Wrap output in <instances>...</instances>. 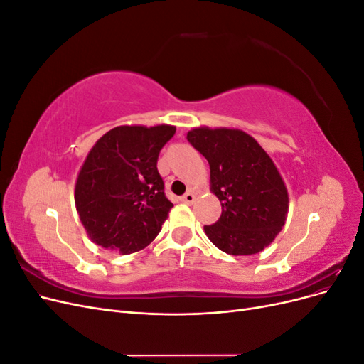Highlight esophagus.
Returning a JSON list of instances; mask_svg holds the SVG:
<instances>
[{"label": "esophagus", "mask_w": 364, "mask_h": 364, "mask_svg": "<svg viewBox=\"0 0 364 364\" xmlns=\"http://www.w3.org/2000/svg\"><path fill=\"white\" fill-rule=\"evenodd\" d=\"M196 200V197H194V194L193 193H185L183 196H182V202H185V203H188V205H191L193 202Z\"/></svg>", "instance_id": "1"}]
</instances>
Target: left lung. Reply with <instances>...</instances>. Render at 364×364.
Returning a JSON list of instances; mask_svg holds the SVG:
<instances>
[{"mask_svg":"<svg viewBox=\"0 0 364 364\" xmlns=\"http://www.w3.org/2000/svg\"><path fill=\"white\" fill-rule=\"evenodd\" d=\"M190 144L211 170V190L222 215L205 232L229 255H253L279 234L289 211V194L264 149L243 130L193 129Z\"/></svg>","mask_w":364,"mask_h":364,"instance_id":"obj_1","label":"left lung"}]
</instances>
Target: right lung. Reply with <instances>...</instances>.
<instances>
[{"instance_id": "1", "label": "right lung", "mask_w": 364, "mask_h": 364, "mask_svg": "<svg viewBox=\"0 0 364 364\" xmlns=\"http://www.w3.org/2000/svg\"><path fill=\"white\" fill-rule=\"evenodd\" d=\"M173 126H119L95 142L75 183V208L95 245L119 253L149 246L173 203L158 171Z\"/></svg>"}]
</instances>
